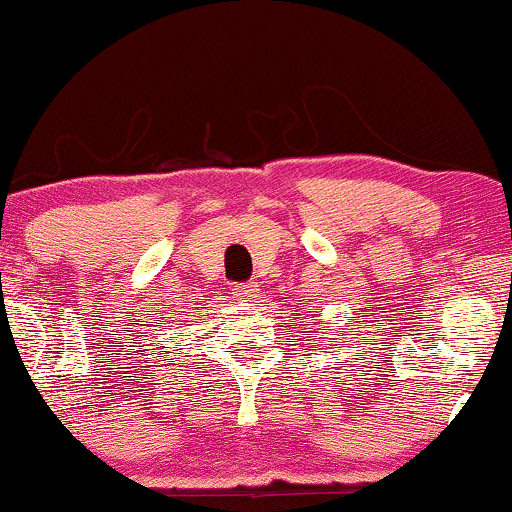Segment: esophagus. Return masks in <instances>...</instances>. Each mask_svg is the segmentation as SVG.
<instances>
[{
    "mask_svg": "<svg viewBox=\"0 0 512 512\" xmlns=\"http://www.w3.org/2000/svg\"><path fill=\"white\" fill-rule=\"evenodd\" d=\"M233 296L240 303H254V300H258V289L256 284H237L233 289Z\"/></svg>",
    "mask_w": 512,
    "mask_h": 512,
    "instance_id": "obj_1",
    "label": "esophagus"
}]
</instances>
